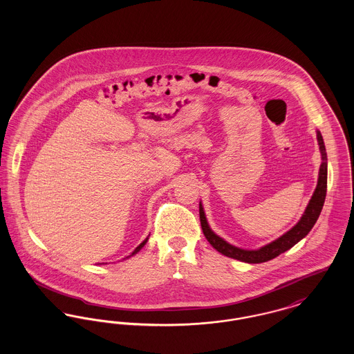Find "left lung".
<instances>
[{"label":"left lung","mask_w":354,"mask_h":354,"mask_svg":"<svg viewBox=\"0 0 354 354\" xmlns=\"http://www.w3.org/2000/svg\"><path fill=\"white\" fill-rule=\"evenodd\" d=\"M316 133H317V142H319L321 152V166L316 189L304 211L301 219L299 220L297 224L295 227H292L284 235L273 240L270 244H267L259 250H243V248H239V247L230 244L228 241H225L223 237L216 235L211 230L207 218H205V214H204L202 202L199 203V215H201L203 234L208 240V243L218 252L227 256V257H232V259L244 261V263H250V264L266 263L268 260L277 257L279 254L286 252L288 250H290L295 244H297L301 239L309 234V231L313 228L315 223L320 216L321 209H322L325 196H326V180H328L326 150H325L322 135L319 130Z\"/></svg>","instance_id":"8db88e82"}]
</instances>
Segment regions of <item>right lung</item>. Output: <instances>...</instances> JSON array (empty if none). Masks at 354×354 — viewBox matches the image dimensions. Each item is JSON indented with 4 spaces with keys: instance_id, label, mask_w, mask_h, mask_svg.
Segmentation results:
<instances>
[{
    "instance_id": "obj_1",
    "label": "right lung",
    "mask_w": 354,
    "mask_h": 354,
    "mask_svg": "<svg viewBox=\"0 0 354 354\" xmlns=\"http://www.w3.org/2000/svg\"><path fill=\"white\" fill-rule=\"evenodd\" d=\"M149 236H147V237H146V239H145V240H143V241H142V243H140V244H139V245L135 248L134 252L131 253L130 256H127V257H131V256H134V254H136V253L139 252V251H140V250H142V248L146 245V243H147V240H149Z\"/></svg>"
}]
</instances>
